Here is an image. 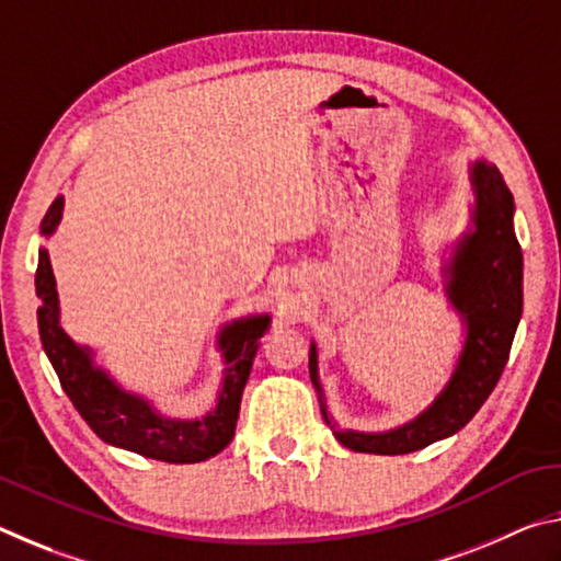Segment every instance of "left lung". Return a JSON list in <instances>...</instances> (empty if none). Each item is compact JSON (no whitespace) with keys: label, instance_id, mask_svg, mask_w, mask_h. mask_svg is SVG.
I'll list each match as a JSON object with an SVG mask.
<instances>
[{"label":"left lung","instance_id":"left-lung-1","mask_svg":"<svg viewBox=\"0 0 561 561\" xmlns=\"http://www.w3.org/2000/svg\"><path fill=\"white\" fill-rule=\"evenodd\" d=\"M474 193L472 227L455 244L445 272V294L465 321V344L450 381L421 415L386 433L336 431L319 383L317 344L309 348V376L319 391L321 415L341 445L356 453L405 455L450 438L472 421L497 386L522 317V250L515 237V201L500 170L488 160L470 168Z\"/></svg>","mask_w":561,"mask_h":561}]
</instances>
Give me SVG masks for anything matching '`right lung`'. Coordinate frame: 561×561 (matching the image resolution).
I'll return each instance as SVG.
<instances>
[{"mask_svg": "<svg viewBox=\"0 0 561 561\" xmlns=\"http://www.w3.org/2000/svg\"><path fill=\"white\" fill-rule=\"evenodd\" d=\"M64 197H56L42 220V234H54L61 222ZM36 297H39V336L61 388L91 431L116 448L163 462H203L230 445L240 415L242 391L252 371L260 339L270 329V314L232 321L220 331L217 346L225 358L222 388L217 405L195 421H178L158 413L144 396L121 388L93 364V351L79 346L59 324V291L51 272L49 252L39 250L36 267Z\"/></svg>", "mask_w": 561, "mask_h": 561, "instance_id": "1", "label": "right lung"}]
</instances>
